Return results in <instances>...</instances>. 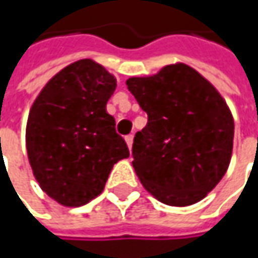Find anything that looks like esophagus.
Here are the masks:
<instances>
[{"instance_id":"1","label":"esophagus","mask_w":258,"mask_h":258,"mask_svg":"<svg viewBox=\"0 0 258 258\" xmlns=\"http://www.w3.org/2000/svg\"><path fill=\"white\" fill-rule=\"evenodd\" d=\"M133 139H134V137H133V134H130V136L125 137V142H127V146H128L130 151H131V148H133Z\"/></svg>"}]
</instances>
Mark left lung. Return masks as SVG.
Here are the masks:
<instances>
[{
  "instance_id": "1",
  "label": "left lung",
  "mask_w": 258,
  "mask_h": 258,
  "mask_svg": "<svg viewBox=\"0 0 258 258\" xmlns=\"http://www.w3.org/2000/svg\"><path fill=\"white\" fill-rule=\"evenodd\" d=\"M128 91L148 113L136 133L133 167L160 202L188 206L208 196L224 176L234 122L220 92L185 64L149 78H130Z\"/></svg>"
}]
</instances>
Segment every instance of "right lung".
<instances>
[{"mask_svg":"<svg viewBox=\"0 0 258 258\" xmlns=\"http://www.w3.org/2000/svg\"><path fill=\"white\" fill-rule=\"evenodd\" d=\"M116 79L92 59H80L50 79L34 101L26 151L41 189L64 206L95 199L119 160L128 158L106 104Z\"/></svg>","mask_w":258,"mask_h":258,"instance_id":"right-lung-1","label":"right lung"}]
</instances>
